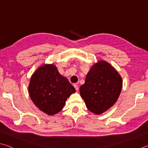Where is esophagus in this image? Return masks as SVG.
<instances>
[{
    "label": "esophagus",
    "instance_id": "obj_1",
    "mask_svg": "<svg viewBox=\"0 0 148 148\" xmlns=\"http://www.w3.org/2000/svg\"><path fill=\"white\" fill-rule=\"evenodd\" d=\"M73 86H74V87L75 89H76V90H78L79 88H78V86H77V84H76V83H74V84L73 85Z\"/></svg>",
    "mask_w": 148,
    "mask_h": 148
}]
</instances>
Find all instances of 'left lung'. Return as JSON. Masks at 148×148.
Instances as JSON below:
<instances>
[{
    "mask_svg": "<svg viewBox=\"0 0 148 148\" xmlns=\"http://www.w3.org/2000/svg\"><path fill=\"white\" fill-rule=\"evenodd\" d=\"M122 87V79L118 72L106 61H100L90 69L79 92L87 109L100 114L117 101Z\"/></svg>",
    "mask_w": 148,
    "mask_h": 148,
    "instance_id": "left-lung-1",
    "label": "left lung"
}]
</instances>
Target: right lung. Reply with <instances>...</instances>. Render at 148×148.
Segmentation results:
<instances>
[{
    "label": "right lung",
    "instance_id": "right-lung-1",
    "mask_svg": "<svg viewBox=\"0 0 148 148\" xmlns=\"http://www.w3.org/2000/svg\"><path fill=\"white\" fill-rule=\"evenodd\" d=\"M28 91L32 101L41 111L53 115L63 108L66 99L76 90L54 65H44L32 75Z\"/></svg>",
    "mask_w": 148,
    "mask_h": 148
}]
</instances>
